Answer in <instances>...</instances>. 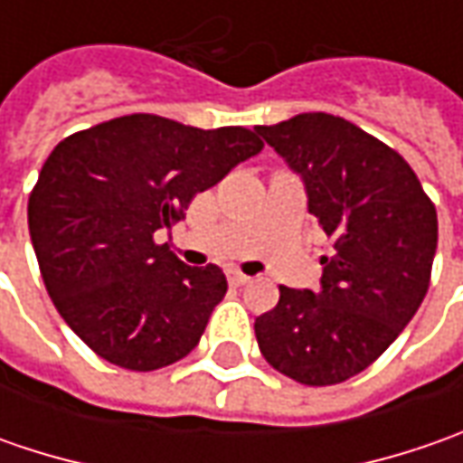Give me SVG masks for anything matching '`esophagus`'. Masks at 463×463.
<instances>
[{
  "mask_svg": "<svg viewBox=\"0 0 463 463\" xmlns=\"http://www.w3.org/2000/svg\"><path fill=\"white\" fill-rule=\"evenodd\" d=\"M229 283L232 286H244V283H250V276H244L240 270H229Z\"/></svg>",
  "mask_w": 463,
  "mask_h": 463,
  "instance_id": "esophagus-1",
  "label": "esophagus"
}]
</instances>
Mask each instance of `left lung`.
Listing matches in <instances>:
<instances>
[{"label":"left lung","mask_w":463,"mask_h":463,"mask_svg":"<svg viewBox=\"0 0 463 463\" xmlns=\"http://www.w3.org/2000/svg\"><path fill=\"white\" fill-rule=\"evenodd\" d=\"M255 131L301 177L332 241L319 288L280 286L255 319L260 353L298 383L345 382L397 340L428 294L436 205L400 154L345 118L301 113Z\"/></svg>","instance_id":"8db88e82"}]
</instances>
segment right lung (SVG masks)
I'll return each instance as SVG.
<instances>
[{
  "instance_id": "right-lung-1",
  "label": "right lung",
  "mask_w": 463,
  "mask_h": 463,
  "mask_svg": "<svg viewBox=\"0 0 463 463\" xmlns=\"http://www.w3.org/2000/svg\"><path fill=\"white\" fill-rule=\"evenodd\" d=\"M260 152L250 128L203 131L149 113L71 134L51 152L27 201L30 240L51 301L99 358L156 371L198 345L226 278L219 265H185L154 232Z\"/></svg>"
}]
</instances>
